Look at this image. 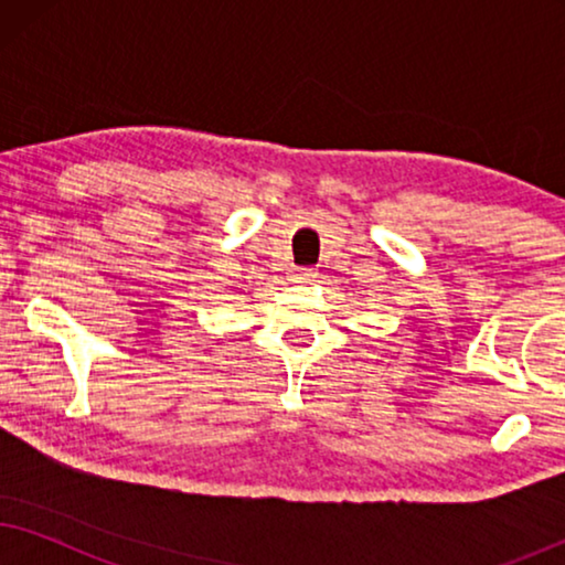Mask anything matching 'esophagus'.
Returning <instances> with one entry per match:
<instances>
[{
  "instance_id": "obj_1",
  "label": "esophagus",
  "mask_w": 565,
  "mask_h": 565,
  "mask_svg": "<svg viewBox=\"0 0 565 565\" xmlns=\"http://www.w3.org/2000/svg\"><path fill=\"white\" fill-rule=\"evenodd\" d=\"M313 277H319V275H316V269H311V267H300L292 273V280L296 282H313Z\"/></svg>"
}]
</instances>
